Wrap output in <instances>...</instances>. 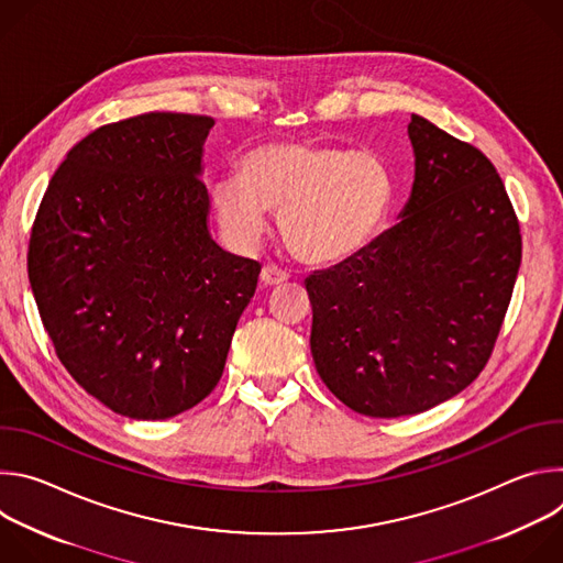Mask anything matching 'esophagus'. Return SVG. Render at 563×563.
<instances>
[{
  "mask_svg": "<svg viewBox=\"0 0 563 563\" xmlns=\"http://www.w3.org/2000/svg\"><path fill=\"white\" fill-rule=\"evenodd\" d=\"M287 272H283L280 267H274V265H267V267H263V272H261V283L265 285V287H278V285H283V283H287Z\"/></svg>",
  "mask_w": 563,
  "mask_h": 563,
  "instance_id": "obj_1",
  "label": "esophagus"
}]
</instances>
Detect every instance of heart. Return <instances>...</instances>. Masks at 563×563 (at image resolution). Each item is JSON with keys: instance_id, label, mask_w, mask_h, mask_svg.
Here are the masks:
<instances>
[{"instance_id": "heart-1", "label": "heart", "mask_w": 563, "mask_h": 563, "mask_svg": "<svg viewBox=\"0 0 563 563\" xmlns=\"http://www.w3.org/2000/svg\"><path fill=\"white\" fill-rule=\"evenodd\" d=\"M394 194L378 153L311 140L258 144L240 159V176H220L209 187L216 220L235 247H256L267 211H276L287 250L309 265L365 252L389 218Z\"/></svg>"}]
</instances>
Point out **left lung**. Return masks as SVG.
Segmentation results:
<instances>
[{"mask_svg": "<svg viewBox=\"0 0 563 563\" xmlns=\"http://www.w3.org/2000/svg\"><path fill=\"white\" fill-rule=\"evenodd\" d=\"M415 183L398 224L307 280L311 356L358 415L426 412L486 367L521 265V233L490 159L430 120L408 124Z\"/></svg>", "mask_w": 563, "mask_h": 563, "instance_id": "8db88e82", "label": "left lung"}]
</instances>
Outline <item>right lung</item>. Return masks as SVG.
<instances>
[{
    "instance_id": "add662e5",
    "label": "right lung",
    "mask_w": 563,
    "mask_h": 563,
    "mask_svg": "<svg viewBox=\"0 0 563 563\" xmlns=\"http://www.w3.org/2000/svg\"><path fill=\"white\" fill-rule=\"evenodd\" d=\"M207 115L146 113L79 140L29 245L42 323L68 374L111 412L172 419L218 385L261 265L209 231Z\"/></svg>"
}]
</instances>
